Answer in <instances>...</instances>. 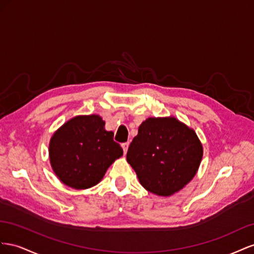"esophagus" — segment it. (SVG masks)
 <instances>
[{"instance_id": "1", "label": "esophagus", "mask_w": 254, "mask_h": 254, "mask_svg": "<svg viewBox=\"0 0 254 254\" xmlns=\"http://www.w3.org/2000/svg\"><path fill=\"white\" fill-rule=\"evenodd\" d=\"M121 146H122L123 152H125V153H127V148H128V142H125V143H122V144H121Z\"/></svg>"}]
</instances>
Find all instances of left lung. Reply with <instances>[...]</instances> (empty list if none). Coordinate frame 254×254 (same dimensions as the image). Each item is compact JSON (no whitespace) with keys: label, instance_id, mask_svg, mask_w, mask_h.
Instances as JSON below:
<instances>
[{"label":"left lung","instance_id":"left-lung-1","mask_svg":"<svg viewBox=\"0 0 254 254\" xmlns=\"http://www.w3.org/2000/svg\"><path fill=\"white\" fill-rule=\"evenodd\" d=\"M202 155L192 128L175 117L148 118L129 144L127 161L148 191L169 197L192 180Z\"/></svg>","mask_w":254,"mask_h":254}]
</instances>
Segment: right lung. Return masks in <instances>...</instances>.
Returning a JSON list of instances; mask_svg holds the SVG:
<instances>
[{
  "instance_id": "right-lung-1",
  "label": "right lung",
  "mask_w": 254,
  "mask_h": 254,
  "mask_svg": "<svg viewBox=\"0 0 254 254\" xmlns=\"http://www.w3.org/2000/svg\"><path fill=\"white\" fill-rule=\"evenodd\" d=\"M104 126L99 115L76 116L53 134L49 144L50 163L64 185L75 190L95 186L122 156L114 133Z\"/></svg>"
}]
</instances>
